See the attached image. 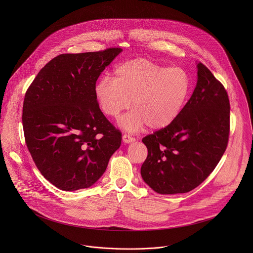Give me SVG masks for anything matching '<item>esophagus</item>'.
<instances>
[{
    "instance_id": "obj_1",
    "label": "esophagus",
    "mask_w": 253,
    "mask_h": 253,
    "mask_svg": "<svg viewBox=\"0 0 253 253\" xmlns=\"http://www.w3.org/2000/svg\"><path fill=\"white\" fill-rule=\"evenodd\" d=\"M134 140H135V138H134L133 136H131L130 134L126 133V134L123 135V141H124L125 143H130V142H133Z\"/></svg>"
}]
</instances>
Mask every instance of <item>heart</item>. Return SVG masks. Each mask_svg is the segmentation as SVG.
I'll return each mask as SVG.
<instances>
[{
	"mask_svg": "<svg viewBox=\"0 0 253 253\" xmlns=\"http://www.w3.org/2000/svg\"><path fill=\"white\" fill-rule=\"evenodd\" d=\"M191 91V79L180 67H169L146 58L127 60L112 75L102 76L94 86L101 111L118 118L130 106L133 110L121 119V125L135 131L146 125L161 129L176 121Z\"/></svg>",
	"mask_w": 253,
	"mask_h": 253,
	"instance_id": "b5f03b06",
	"label": "heart"
}]
</instances>
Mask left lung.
I'll return each instance as SVG.
<instances>
[{
	"instance_id": "8db88e82",
	"label": "left lung",
	"mask_w": 253,
	"mask_h": 253,
	"mask_svg": "<svg viewBox=\"0 0 253 253\" xmlns=\"http://www.w3.org/2000/svg\"><path fill=\"white\" fill-rule=\"evenodd\" d=\"M197 86L174 123L142 139L143 180L163 195L187 193L214 170L229 140L230 101L224 85L199 62Z\"/></svg>"
}]
</instances>
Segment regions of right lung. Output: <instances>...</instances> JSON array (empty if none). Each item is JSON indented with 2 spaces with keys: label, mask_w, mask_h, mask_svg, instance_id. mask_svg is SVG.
I'll return each instance as SVG.
<instances>
[{
  "label": "right lung",
  "mask_w": 253,
  "mask_h": 253,
  "mask_svg": "<svg viewBox=\"0 0 253 253\" xmlns=\"http://www.w3.org/2000/svg\"><path fill=\"white\" fill-rule=\"evenodd\" d=\"M121 51L109 47L59 54L26 90L25 142L42 175L58 189L93 185L121 146L122 132L103 115L94 94L99 75Z\"/></svg>",
  "instance_id": "right-lung-1"
}]
</instances>
